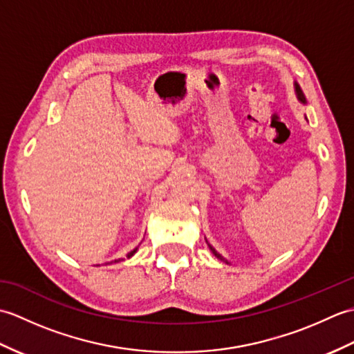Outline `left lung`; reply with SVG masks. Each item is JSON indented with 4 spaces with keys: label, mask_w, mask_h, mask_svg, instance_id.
Listing matches in <instances>:
<instances>
[{
    "label": "left lung",
    "mask_w": 354,
    "mask_h": 354,
    "mask_svg": "<svg viewBox=\"0 0 354 354\" xmlns=\"http://www.w3.org/2000/svg\"><path fill=\"white\" fill-rule=\"evenodd\" d=\"M293 85H295V94H297V99H298L299 102H301L303 104H306L307 102H306V97H304V93L301 91V88H299V85L297 84V82H295V84H293ZM205 242H207V245H208V248H209V251H212V252H213V255H214V257H216V259H219L221 261H223V263H227V265H230V261H228L227 259H225V257H222V255H221L219 252H217V251L214 250V248H213L212 245H209V243H208V240H207V239H205Z\"/></svg>",
    "instance_id": "1"
}]
</instances>
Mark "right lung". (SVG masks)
Returning a JSON list of instances; mask_svg holds the SVG:
<instances>
[{"instance_id": "1", "label": "right lung", "mask_w": 354, "mask_h": 354, "mask_svg": "<svg viewBox=\"0 0 354 354\" xmlns=\"http://www.w3.org/2000/svg\"><path fill=\"white\" fill-rule=\"evenodd\" d=\"M137 250H138V248H135V250H133V251H131L129 254H127V259H131V257H132V255H133L135 252H137ZM122 260H123V259H118V260H115V263H118V261H122ZM108 265H109V263H108Z\"/></svg>"}]
</instances>
